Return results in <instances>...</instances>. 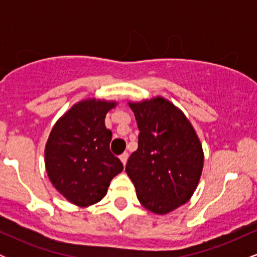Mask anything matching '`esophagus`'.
<instances>
[{"mask_svg":"<svg viewBox=\"0 0 257 257\" xmlns=\"http://www.w3.org/2000/svg\"><path fill=\"white\" fill-rule=\"evenodd\" d=\"M128 157H129V155H128V152H123L122 155L119 156V158H120V161H122V163L124 164H126V161H128Z\"/></svg>","mask_w":257,"mask_h":257,"instance_id":"obj_1","label":"esophagus"}]
</instances>
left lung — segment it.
Instances as JSON below:
<instances>
[{"label": "left lung", "mask_w": 257, "mask_h": 257, "mask_svg": "<svg viewBox=\"0 0 257 257\" xmlns=\"http://www.w3.org/2000/svg\"><path fill=\"white\" fill-rule=\"evenodd\" d=\"M137 119L138 150L125 172L139 202L164 215L191 198L203 170L204 155L190 120L167 99L129 102Z\"/></svg>", "instance_id": "obj_1"}]
</instances>
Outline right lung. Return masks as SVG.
I'll use <instances>...</instances> for the list:
<instances>
[{"mask_svg":"<svg viewBox=\"0 0 257 257\" xmlns=\"http://www.w3.org/2000/svg\"><path fill=\"white\" fill-rule=\"evenodd\" d=\"M114 101L87 99L73 105L53 126L44 151L48 178L69 202L88 206L102 199L123 164L110 151L105 126Z\"/></svg>","mask_w":257,"mask_h":257,"instance_id":"right-lung-1","label":"right lung"}]
</instances>
